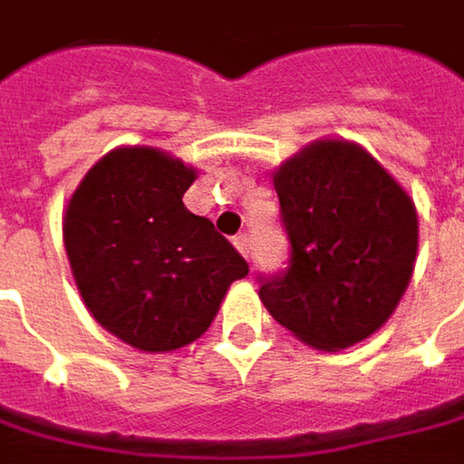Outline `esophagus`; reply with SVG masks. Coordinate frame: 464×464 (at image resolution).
I'll return each instance as SVG.
<instances>
[{
	"label": "esophagus",
	"instance_id": "obj_1",
	"mask_svg": "<svg viewBox=\"0 0 464 464\" xmlns=\"http://www.w3.org/2000/svg\"><path fill=\"white\" fill-rule=\"evenodd\" d=\"M235 248L240 250L246 258H250V246H248V237H246V235H237V237H235Z\"/></svg>",
	"mask_w": 464,
	"mask_h": 464
}]
</instances>
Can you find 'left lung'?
Listing matches in <instances>:
<instances>
[{"mask_svg":"<svg viewBox=\"0 0 464 464\" xmlns=\"http://www.w3.org/2000/svg\"><path fill=\"white\" fill-rule=\"evenodd\" d=\"M287 269L261 277L266 312L298 341L341 351L381 330L412 280L417 211L364 148L319 140L272 174Z\"/></svg>","mask_w":464,"mask_h":464,"instance_id":"obj_1","label":"left lung"}]
</instances>
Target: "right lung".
Returning a JSON list of instances; mask_svg holds the SVG:
<instances>
[{
    "instance_id": "add662e5",
    "label": "right lung",
    "mask_w": 464,
    "mask_h": 464,
    "mask_svg": "<svg viewBox=\"0 0 464 464\" xmlns=\"http://www.w3.org/2000/svg\"><path fill=\"white\" fill-rule=\"evenodd\" d=\"M198 171L155 148L100 158L63 216L86 309L123 343L160 353L198 341L246 258L182 203Z\"/></svg>"
}]
</instances>
